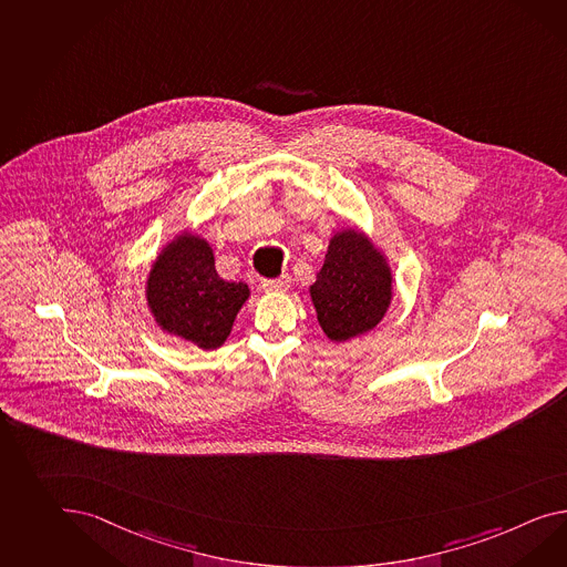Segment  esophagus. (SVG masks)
Wrapping results in <instances>:
<instances>
[{
	"mask_svg": "<svg viewBox=\"0 0 567 567\" xmlns=\"http://www.w3.org/2000/svg\"><path fill=\"white\" fill-rule=\"evenodd\" d=\"M290 276H279L276 279H262L261 286L265 291H284L290 288Z\"/></svg>",
	"mask_w": 567,
	"mask_h": 567,
	"instance_id": "esophagus-1",
	"label": "esophagus"
}]
</instances>
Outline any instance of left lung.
Masks as SVG:
<instances>
[{
	"label": "left lung",
	"instance_id": "obj_1",
	"mask_svg": "<svg viewBox=\"0 0 567 567\" xmlns=\"http://www.w3.org/2000/svg\"><path fill=\"white\" fill-rule=\"evenodd\" d=\"M392 277L362 233L334 234L324 265L310 286L319 324L331 341L374 329L391 305Z\"/></svg>",
	"mask_w": 567,
	"mask_h": 567
}]
</instances>
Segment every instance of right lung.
<instances>
[{"label":"right lung","mask_w":567,"mask_h":567,"mask_svg":"<svg viewBox=\"0 0 567 567\" xmlns=\"http://www.w3.org/2000/svg\"><path fill=\"white\" fill-rule=\"evenodd\" d=\"M248 286L218 276L204 238L183 234L164 248L147 279V305L164 331L216 349L233 331Z\"/></svg>","instance_id":"obj_1"}]
</instances>
